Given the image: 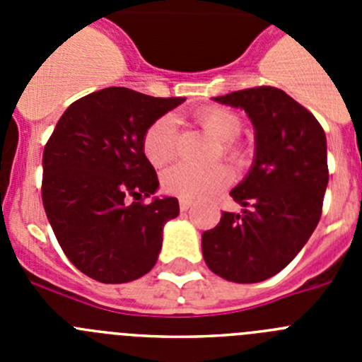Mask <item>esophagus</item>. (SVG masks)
Instances as JSON below:
<instances>
[{
    "label": "esophagus",
    "mask_w": 362,
    "mask_h": 362,
    "mask_svg": "<svg viewBox=\"0 0 362 362\" xmlns=\"http://www.w3.org/2000/svg\"><path fill=\"white\" fill-rule=\"evenodd\" d=\"M179 209H181V212H188L192 209V203L187 199H181L179 201Z\"/></svg>",
    "instance_id": "34e87169"
}]
</instances>
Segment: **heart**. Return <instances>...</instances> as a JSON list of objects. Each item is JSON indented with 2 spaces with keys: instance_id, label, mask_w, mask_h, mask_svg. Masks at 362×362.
<instances>
[{
  "instance_id": "b5f03b06",
  "label": "heart",
  "mask_w": 362,
  "mask_h": 362,
  "mask_svg": "<svg viewBox=\"0 0 362 362\" xmlns=\"http://www.w3.org/2000/svg\"><path fill=\"white\" fill-rule=\"evenodd\" d=\"M197 119L203 129L223 143V153L232 161L239 163L245 158V152L235 139L241 134V119L235 112L225 107H209L197 112ZM143 152L153 166H163L170 163L177 153V119L170 114L158 117L145 130L143 136ZM232 170L226 165L201 166L179 163L166 170L163 175V188L168 194L187 201H204L219 194L223 188L232 183Z\"/></svg>"
}]
</instances>
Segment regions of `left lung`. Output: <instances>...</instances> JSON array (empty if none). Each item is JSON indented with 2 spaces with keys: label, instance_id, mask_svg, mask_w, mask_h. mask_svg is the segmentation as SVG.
<instances>
[{
  "label": "left lung",
  "instance_id": "1",
  "mask_svg": "<svg viewBox=\"0 0 362 362\" xmlns=\"http://www.w3.org/2000/svg\"><path fill=\"white\" fill-rule=\"evenodd\" d=\"M243 108L255 130L250 172L230 192L248 210L223 212L203 233L204 263L233 283L276 276L306 245L321 219L328 185L326 136L312 112L286 92L255 86L214 98Z\"/></svg>",
  "mask_w": 362,
  "mask_h": 362
}]
</instances>
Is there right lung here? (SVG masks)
<instances>
[{
	"label": "right lung",
	"instance_id": "add662e5",
	"mask_svg": "<svg viewBox=\"0 0 362 362\" xmlns=\"http://www.w3.org/2000/svg\"><path fill=\"white\" fill-rule=\"evenodd\" d=\"M183 101L110 86L74 101L57 121L43 150L41 197L57 243L85 276L129 283L158 261L163 226L179 216V203L143 204L159 187L143 136Z\"/></svg>",
	"mask_w": 362,
	"mask_h": 362
}]
</instances>
